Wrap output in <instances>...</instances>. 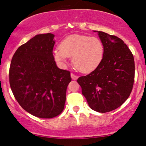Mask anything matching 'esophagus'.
Instances as JSON below:
<instances>
[{
	"label": "esophagus",
	"instance_id": "34e87169",
	"mask_svg": "<svg viewBox=\"0 0 146 146\" xmlns=\"http://www.w3.org/2000/svg\"><path fill=\"white\" fill-rule=\"evenodd\" d=\"M71 77L72 80H77V79H78V77L77 76V75H75V74H73V73H71Z\"/></svg>",
	"mask_w": 146,
	"mask_h": 146
}]
</instances>
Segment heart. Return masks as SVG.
Returning <instances> with one entry per match:
<instances>
[{"label": "heart", "mask_w": 146, "mask_h": 146, "mask_svg": "<svg viewBox=\"0 0 146 146\" xmlns=\"http://www.w3.org/2000/svg\"><path fill=\"white\" fill-rule=\"evenodd\" d=\"M53 58L60 66H64L68 57L78 71L87 73L94 70L101 62L104 46L95 37L74 34L68 36L53 51Z\"/></svg>", "instance_id": "obj_1"}]
</instances>
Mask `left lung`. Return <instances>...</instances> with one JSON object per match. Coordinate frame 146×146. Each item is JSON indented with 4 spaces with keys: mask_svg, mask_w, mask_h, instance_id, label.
I'll use <instances>...</instances> for the list:
<instances>
[{
    "mask_svg": "<svg viewBox=\"0 0 146 146\" xmlns=\"http://www.w3.org/2000/svg\"><path fill=\"white\" fill-rule=\"evenodd\" d=\"M98 33L104 46L101 62L93 71L77 80L91 109L107 113L124 103L135 78L133 55L122 40L103 31Z\"/></svg>",
    "mask_w": 146,
    "mask_h": 146,
    "instance_id": "left-lung-1",
    "label": "left lung"
}]
</instances>
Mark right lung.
I'll list each match as a JSON object with an SVG mask.
<instances>
[{
	"label": "right lung",
	"instance_id": "obj_1",
	"mask_svg": "<svg viewBox=\"0 0 146 146\" xmlns=\"http://www.w3.org/2000/svg\"><path fill=\"white\" fill-rule=\"evenodd\" d=\"M55 35L35 36L15 52L9 84L15 98L27 112L49 119L62 112L70 72L57 66L53 55Z\"/></svg>",
	"mask_w": 146,
	"mask_h": 146
}]
</instances>
